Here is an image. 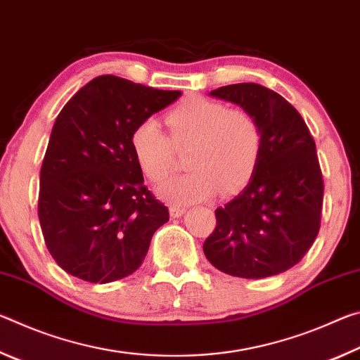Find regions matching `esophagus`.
Listing matches in <instances>:
<instances>
[{
	"label": "esophagus",
	"mask_w": 360,
	"mask_h": 360,
	"mask_svg": "<svg viewBox=\"0 0 360 360\" xmlns=\"http://www.w3.org/2000/svg\"><path fill=\"white\" fill-rule=\"evenodd\" d=\"M184 212H186V208H181V206H176V205L169 206V214H172V217H181Z\"/></svg>",
	"instance_id": "1"
}]
</instances>
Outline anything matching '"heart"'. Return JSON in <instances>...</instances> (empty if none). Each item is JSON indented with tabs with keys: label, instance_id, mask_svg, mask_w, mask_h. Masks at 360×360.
Returning <instances> with one entry per match:
<instances>
[{
	"label": "heart",
	"instance_id": "heart-1",
	"mask_svg": "<svg viewBox=\"0 0 360 360\" xmlns=\"http://www.w3.org/2000/svg\"><path fill=\"white\" fill-rule=\"evenodd\" d=\"M167 136L154 119L131 133V149L139 168L152 182L165 179L173 168L174 149H186V174L157 188L162 198L186 206L203 202L217 191L230 195L245 187L257 169L262 127L246 109H229L221 101L187 96L165 114Z\"/></svg>",
	"mask_w": 360,
	"mask_h": 360
}]
</instances>
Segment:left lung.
<instances>
[{"mask_svg":"<svg viewBox=\"0 0 360 360\" xmlns=\"http://www.w3.org/2000/svg\"><path fill=\"white\" fill-rule=\"evenodd\" d=\"M210 95L255 115L262 152L243 192L216 210L205 255L231 276L279 275L303 259L321 227L324 181L314 139L297 109L264 85L231 84Z\"/></svg>","mask_w":360,"mask_h":360,"instance_id":"left-lung-1","label":"left lung"}]
</instances>
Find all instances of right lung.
Here are the masks:
<instances>
[{
    "label": "right lung",
    "mask_w": 360,
    "mask_h": 360,
    "mask_svg": "<svg viewBox=\"0 0 360 360\" xmlns=\"http://www.w3.org/2000/svg\"><path fill=\"white\" fill-rule=\"evenodd\" d=\"M179 96L106 75L60 111L41 167L38 216L49 252L66 273L106 284L141 266L169 214L144 186L130 138Z\"/></svg>",
    "instance_id": "add662e5"
}]
</instances>
